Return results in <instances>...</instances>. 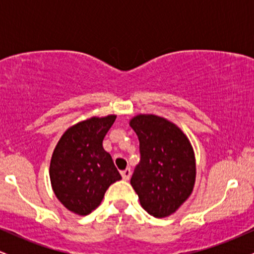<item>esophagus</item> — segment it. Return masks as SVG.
Here are the masks:
<instances>
[{
  "label": "esophagus",
  "instance_id": "obj_1",
  "mask_svg": "<svg viewBox=\"0 0 254 254\" xmlns=\"http://www.w3.org/2000/svg\"><path fill=\"white\" fill-rule=\"evenodd\" d=\"M121 174H122V177H123L124 180H129L130 176H131V170L130 168H125V170L121 172Z\"/></svg>",
  "mask_w": 254,
  "mask_h": 254
}]
</instances>
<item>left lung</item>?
<instances>
[{
	"label": "left lung",
	"instance_id": "obj_1",
	"mask_svg": "<svg viewBox=\"0 0 254 254\" xmlns=\"http://www.w3.org/2000/svg\"><path fill=\"white\" fill-rule=\"evenodd\" d=\"M130 125L139 141L131 185L145 211L168 216L193 190L196 162L190 142L177 125L157 116H136Z\"/></svg>",
	"mask_w": 254,
	"mask_h": 254
}]
</instances>
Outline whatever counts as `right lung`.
I'll list each match as a JSON object with an SVG mask.
<instances>
[{
  "mask_svg": "<svg viewBox=\"0 0 254 254\" xmlns=\"http://www.w3.org/2000/svg\"><path fill=\"white\" fill-rule=\"evenodd\" d=\"M116 116L77 123L61 137L50 164V179L60 202L78 215H88L103 200L111 184L122 177L103 147Z\"/></svg>",
  "mask_w": 254,
  "mask_h": 254,
  "instance_id": "obj_1",
  "label": "right lung"
}]
</instances>
